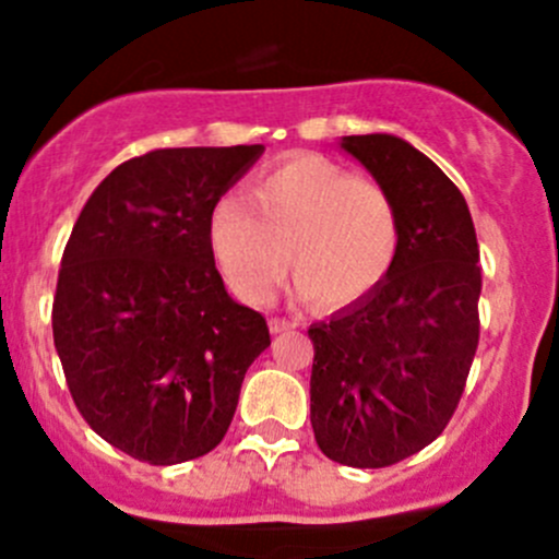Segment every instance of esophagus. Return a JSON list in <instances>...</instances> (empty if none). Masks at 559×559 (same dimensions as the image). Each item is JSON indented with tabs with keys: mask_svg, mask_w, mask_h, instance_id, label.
Instances as JSON below:
<instances>
[{
	"mask_svg": "<svg viewBox=\"0 0 559 559\" xmlns=\"http://www.w3.org/2000/svg\"><path fill=\"white\" fill-rule=\"evenodd\" d=\"M295 326H297V321L278 319V316H275V319H270V332H273V335H278V332H289V330H295Z\"/></svg>",
	"mask_w": 559,
	"mask_h": 559,
	"instance_id": "34e87169",
	"label": "esophagus"
}]
</instances>
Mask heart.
Returning a JSON list of instances; mask_svg holds the SVG:
<instances>
[{
	"label": "heart",
	"mask_w": 559,
	"mask_h": 559,
	"mask_svg": "<svg viewBox=\"0 0 559 559\" xmlns=\"http://www.w3.org/2000/svg\"><path fill=\"white\" fill-rule=\"evenodd\" d=\"M243 197L213 207L211 246L229 289L248 306L273 300L286 257L297 295L321 308L352 306L392 273L400 218L376 180L297 154L248 180Z\"/></svg>",
	"instance_id": "1"
}]
</instances>
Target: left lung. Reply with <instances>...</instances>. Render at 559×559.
Listing matches in <instances>:
<instances>
[{"label": "left lung", "mask_w": 559, "mask_h": 559, "mask_svg": "<svg viewBox=\"0 0 559 559\" xmlns=\"http://www.w3.org/2000/svg\"><path fill=\"white\" fill-rule=\"evenodd\" d=\"M341 148L384 186L400 251L384 284L311 324V425L348 467H386L447 430L478 346L481 267L471 211L447 173L394 134Z\"/></svg>", "instance_id": "left-lung-1"}]
</instances>
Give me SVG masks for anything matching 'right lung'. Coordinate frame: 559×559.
Listing matches in <instances>:
<instances>
[{
  "label": "right lung",
  "instance_id": "right-lung-1",
  "mask_svg": "<svg viewBox=\"0 0 559 559\" xmlns=\"http://www.w3.org/2000/svg\"><path fill=\"white\" fill-rule=\"evenodd\" d=\"M264 145L159 148L123 162L83 205L53 297L67 386L99 438L148 465L222 443L262 313L224 289L211 216Z\"/></svg>",
  "mask_w": 559,
  "mask_h": 559
}]
</instances>
